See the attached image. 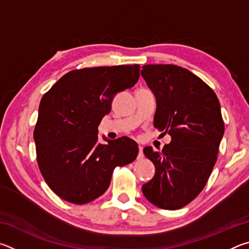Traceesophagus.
<instances>
[{
    "label": "esophagus",
    "instance_id": "34e87169",
    "mask_svg": "<svg viewBox=\"0 0 249 249\" xmlns=\"http://www.w3.org/2000/svg\"><path fill=\"white\" fill-rule=\"evenodd\" d=\"M138 159H142L144 158V153H142V147L140 146L138 147Z\"/></svg>",
    "mask_w": 249,
    "mask_h": 249
}]
</instances>
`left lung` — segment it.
<instances>
[{
  "label": "left lung",
  "mask_w": 249,
  "mask_h": 249,
  "mask_svg": "<svg viewBox=\"0 0 249 249\" xmlns=\"http://www.w3.org/2000/svg\"><path fill=\"white\" fill-rule=\"evenodd\" d=\"M142 77L157 102L154 126L171 136L161 153L145 147L156 168L142 187L147 200L179 210L203 190L217 159L224 121L217 96L203 80L176 65H145Z\"/></svg>",
  "instance_id": "obj_1"
}]
</instances>
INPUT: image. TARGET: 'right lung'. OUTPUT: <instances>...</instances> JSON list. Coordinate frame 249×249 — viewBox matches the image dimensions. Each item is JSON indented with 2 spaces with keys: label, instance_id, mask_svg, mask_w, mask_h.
<instances>
[{
  "label": "right lung",
  "instance_id": "1",
  "mask_svg": "<svg viewBox=\"0 0 249 249\" xmlns=\"http://www.w3.org/2000/svg\"><path fill=\"white\" fill-rule=\"evenodd\" d=\"M140 65L72 70L41 98L34 129L37 163L61 199L86 204L107 190L116 167L133 162L138 146L128 137L98 142V126L116 93L135 86Z\"/></svg>",
  "mask_w": 249,
  "mask_h": 249
}]
</instances>
